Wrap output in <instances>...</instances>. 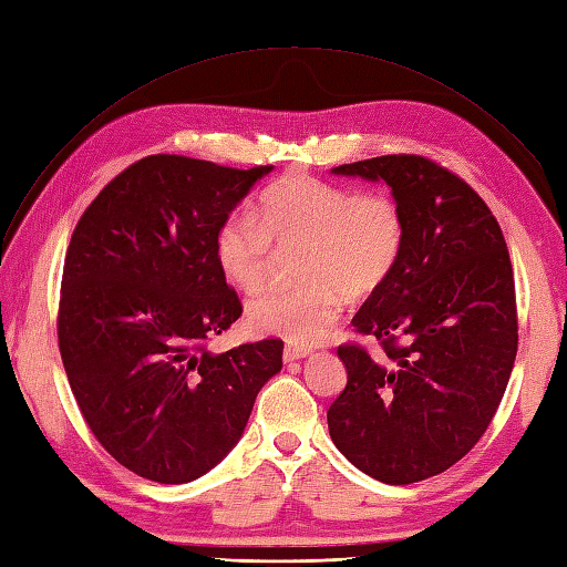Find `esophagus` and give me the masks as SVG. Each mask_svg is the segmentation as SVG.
I'll use <instances>...</instances> for the list:
<instances>
[{
	"instance_id": "1",
	"label": "esophagus",
	"mask_w": 567,
	"mask_h": 567,
	"mask_svg": "<svg viewBox=\"0 0 567 567\" xmlns=\"http://www.w3.org/2000/svg\"><path fill=\"white\" fill-rule=\"evenodd\" d=\"M308 355H312L310 348L293 346V343H288V346L284 348V360H286V362H296V360H302V358H308Z\"/></svg>"
}]
</instances>
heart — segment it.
<instances>
[{"mask_svg":"<svg viewBox=\"0 0 567 567\" xmlns=\"http://www.w3.org/2000/svg\"><path fill=\"white\" fill-rule=\"evenodd\" d=\"M403 238V214L391 195L296 174L259 195L257 217L228 214L214 236V257L226 281L255 290L269 277L277 248L305 243L298 257L305 281L259 290L246 305V319L255 333L315 346L333 331L346 290L364 298L386 284Z\"/></svg>","mask_w":567,"mask_h":567,"instance_id":"1","label":"heart"}]
</instances>
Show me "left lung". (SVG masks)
<instances>
[{"instance_id":"left-lung-1","label":"left lung","mask_w":567,"mask_h":567,"mask_svg":"<svg viewBox=\"0 0 567 567\" xmlns=\"http://www.w3.org/2000/svg\"><path fill=\"white\" fill-rule=\"evenodd\" d=\"M386 183L405 238L386 284L353 317L384 346H341L348 384L327 412L350 463L384 484L449 470L482 439L517 353L515 281L492 209L463 178L417 155L333 166Z\"/></svg>"}]
</instances>
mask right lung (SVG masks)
Wrapping results in <instances>:
<instances>
[{
    "label": "right lung",
    "instance_id": "right-lung-1",
    "mask_svg": "<svg viewBox=\"0 0 567 567\" xmlns=\"http://www.w3.org/2000/svg\"><path fill=\"white\" fill-rule=\"evenodd\" d=\"M271 169L152 155L118 174L71 236L61 360L97 441L145 480L186 484L217 467L281 372L279 339L205 348L243 312L214 236Z\"/></svg>",
    "mask_w": 567,
    "mask_h": 567
}]
</instances>
